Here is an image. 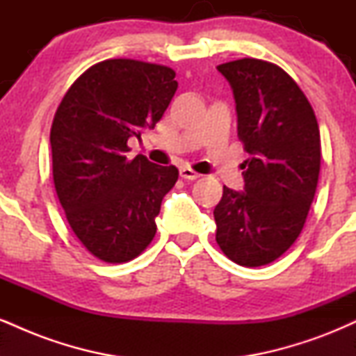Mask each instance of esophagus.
Here are the masks:
<instances>
[{
	"mask_svg": "<svg viewBox=\"0 0 356 356\" xmlns=\"http://www.w3.org/2000/svg\"><path fill=\"white\" fill-rule=\"evenodd\" d=\"M179 174H181V177L186 179V181H195V179L201 177V175L195 172V170H192L191 167H186V165L179 169Z\"/></svg>",
	"mask_w": 356,
	"mask_h": 356,
	"instance_id": "obj_1",
	"label": "esophagus"
}]
</instances>
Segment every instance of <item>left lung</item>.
Wrapping results in <instances>:
<instances>
[{
	"instance_id": "8db88e82",
	"label": "left lung",
	"mask_w": 356,
	"mask_h": 356,
	"mask_svg": "<svg viewBox=\"0 0 356 356\" xmlns=\"http://www.w3.org/2000/svg\"><path fill=\"white\" fill-rule=\"evenodd\" d=\"M218 70L234 93L249 159L241 165L244 191L224 186L216 206V241L239 266H264L303 229L320 175V129L305 93L276 65L243 58Z\"/></svg>"
}]
</instances>
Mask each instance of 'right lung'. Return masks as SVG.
Segmentation results:
<instances>
[{
	"label": "right lung",
	"instance_id": "obj_1",
	"mask_svg": "<svg viewBox=\"0 0 356 356\" xmlns=\"http://www.w3.org/2000/svg\"><path fill=\"white\" fill-rule=\"evenodd\" d=\"M175 72L137 60H105L76 79L53 118V182L68 224L93 256L125 263L154 239L177 167L127 157L130 137L154 129L169 107Z\"/></svg>",
	"mask_w": 356,
	"mask_h": 356
}]
</instances>
